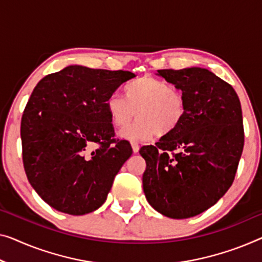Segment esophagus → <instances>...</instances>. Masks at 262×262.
<instances>
[{
    "instance_id": "1",
    "label": "esophagus",
    "mask_w": 262,
    "mask_h": 262,
    "mask_svg": "<svg viewBox=\"0 0 262 262\" xmlns=\"http://www.w3.org/2000/svg\"><path fill=\"white\" fill-rule=\"evenodd\" d=\"M130 144H132L133 151H134V153H138L139 149H140V146H139V143H138V142H135V141H132V142H130Z\"/></svg>"
}]
</instances>
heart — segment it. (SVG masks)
<instances>
[{"mask_svg": "<svg viewBox=\"0 0 262 262\" xmlns=\"http://www.w3.org/2000/svg\"><path fill=\"white\" fill-rule=\"evenodd\" d=\"M123 93L124 97L119 94L107 97L106 111L116 128L129 124L136 112V122L120 133L124 139L147 141L155 134L168 136L185 119V95L165 80L151 75L138 77L124 85Z\"/></svg>", "mask_w": 262, "mask_h": 262, "instance_id": "obj_1", "label": "heart"}]
</instances>
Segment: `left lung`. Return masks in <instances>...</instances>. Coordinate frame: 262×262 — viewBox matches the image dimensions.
<instances>
[{
    "instance_id": "obj_1",
    "label": "left lung",
    "mask_w": 262,
    "mask_h": 262,
    "mask_svg": "<svg viewBox=\"0 0 262 262\" xmlns=\"http://www.w3.org/2000/svg\"><path fill=\"white\" fill-rule=\"evenodd\" d=\"M158 75L181 89L187 113L178 129L143 146L147 201L162 215L187 219L215 205L232 186L245 134L240 100L208 69H161Z\"/></svg>"
}]
</instances>
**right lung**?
<instances>
[{
    "mask_svg": "<svg viewBox=\"0 0 262 262\" xmlns=\"http://www.w3.org/2000/svg\"><path fill=\"white\" fill-rule=\"evenodd\" d=\"M135 74L69 66L34 88L21 120L23 166L42 200L83 215L106 201L115 175L133 153L114 139L106 100Z\"/></svg>",
    "mask_w": 262,
    "mask_h": 262,
    "instance_id": "1",
    "label": "right lung"
}]
</instances>
